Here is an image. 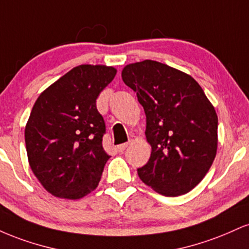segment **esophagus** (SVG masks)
<instances>
[{
	"mask_svg": "<svg viewBox=\"0 0 249 249\" xmlns=\"http://www.w3.org/2000/svg\"><path fill=\"white\" fill-rule=\"evenodd\" d=\"M128 146V144L127 142H124V144H121V145H117V147H116V150L118 151L119 153H122V152H124L125 150H126V147Z\"/></svg>",
	"mask_w": 249,
	"mask_h": 249,
	"instance_id": "1",
	"label": "esophagus"
}]
</instances>
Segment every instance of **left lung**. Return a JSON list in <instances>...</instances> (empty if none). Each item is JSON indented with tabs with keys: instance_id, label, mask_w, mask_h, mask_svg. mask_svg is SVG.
I'll list each match as a JSON object with an SVG mask.
<instances>
[{
	"instance_id": "obj_1",
	"label": "left lung",
	"mask_w": 249,
	"mask_h": 249,
	"mask_svg": "<svg viewBox=\"0 0 249 249\" xmlns=\"http://www.w3.org/2000/svg\"><path fill=\"white\" fill-rule=\"evenodd\" d=\"M122 78L137 93L146 115L147 164L144 184L166 196L193 190L216 156L218 116L198 82L182 71L146 59L127 64Z\"/></svg>"
}]
</instances>
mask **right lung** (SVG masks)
<instances>
[{
	"mask_svg": "<svg viewBox=\"0 0 249 249\" xmlns=\"http://www.w3.org/2000/svg\"><path fill=\"white\" fill-rule=\"evenodd\" d=\"M107 65L82 64L45 89L34 104L24 138L29 165L42 186L62 199H81L98 186L110 156L96 107L115 78Z\"/></svg>",
	"mask_w": 249,
	"mask_h": 249,
	"instance_id": "add662e5",
	"label": "right lung"
}]
</instances>
